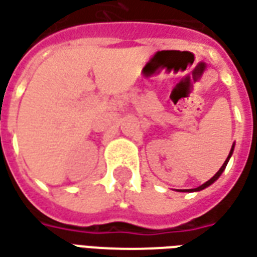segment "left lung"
Returning <instances> with one entry per match:
<instances>
[{
    "label": "left lung",
    "instance_id": "left-lung-1",
    "mask_svg": "<svg viewBox=\"0 0 257 257\" xmlns=\"http://www.w3.org/2000/svg\"><path fill=\"white\" fill-rule=\"evenodd\" d=\"M234 147H235V143H234V145H232V147H231V152H229L227 160L224 161V164H222V166H221V168H220V170L217 171V174H216V175H214V177H213V178H210L209 181H207V182H204L203 185L197 186V188H195V189H185V191H181V192H199V191H202V189H204V188H207V186H210V185H211V184H214L217 179L220 178V175H221L222 171L225 170V167H227V164H228L229 159H231V156H232V153H234Z\"/></svg>",
    "mask_w": 257,
    "mask_h": 257
}]
</instances>
